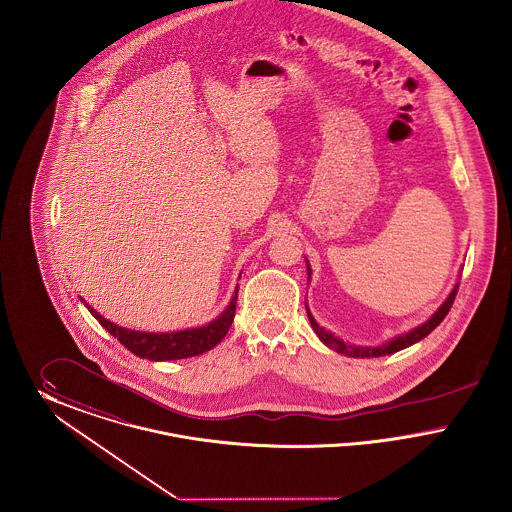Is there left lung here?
I'll list each match as a JSON object with an SVG mask.
<instances>
[{
    "label": "left lung",
    "instance_id": "obj_1",
    "mask_svg": "<svg viewBox=\"0 0 512 512\" xmlns=\"http://www.w3.org/2000/svg\"><path fill=\"white\" fill-rule=\"evenodd\" d=\"M310 275H312V269L308 266V281H310ZM457 291L458 285H455V289L451 291V295L447 296V300L439 306V310L431 316L428 322L418 325L416 329H412V331H408V333H404V335H399V337L391 339L389 343H385V345H381V347H356V345H347L345 341H341L339 337H335L333 333H329V331H325L323 327H320L318 322L314 320V316L310 314V310H308V320H310L312 329L316 331V335L320 337V341H322L323 345H327L329 349H333L335 352H339V354H345V356H352V358H377V356H385V354L399 352V350L406 349V347H410V345L422 341L424 337H428L431 331H433L439 323L443 322L445 316L449 314V310H451V306H453V302H455Z\"/></svg>",
    "mask_w": 512,
    "mask_h": 512
}]
</instances>
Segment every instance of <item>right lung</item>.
Returning <instances> with one entry per match:
<instances>
[{
	"instance_id": "add662e5",
	"label": "right lung",
	"mask_w": 512,
	"mask_h": 512,
	"mask_svg": "<svg viewBox=\"0 0 512 512\" xmlns=\"http://www.w3.org/2000/svg\"><path fill=\"white\" fill-rule=\"evenodd\" d=\"M237 293H239V289H235V295L231 298L229 306L214 322L202 325V327H194V329H185V331H173V333H144V331L125 329V327H119L106 318H102L88 304H86V308L90 310V314L100 322L102 327H106L113 337H117V341L125 349L131 350L140 358L162 362V360H181V358L198 356L202 352L214 349L217 343H221V339L227 335L233 318H235Z\"/></svg>"
}]
</instances>
